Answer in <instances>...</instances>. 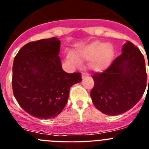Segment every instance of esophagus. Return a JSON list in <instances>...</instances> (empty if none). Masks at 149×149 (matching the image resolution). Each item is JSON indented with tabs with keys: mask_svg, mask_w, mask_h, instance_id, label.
<instances>
[{
	"mask_svg": "<svg viewBox=\"0 0 149 149\" xmlns=\"http://www.w3.org/2000/svg\"><path fill=\"white\" fill-rule=\"evenodd\" d=\"M81 76H82V78H84V77H86V76H87V74H86V73H84V72H83V73H82V75H81Z\"/></svg>",
	"mask_w": 149,
	"mask_h": 149,
	"instance_id": "esophagus-1",
	"label": "esophagus"
}]
</instances>
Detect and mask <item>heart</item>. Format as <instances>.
Masks as SVG:
<instances>
[{
  "mask_svg": "<svg viewBox=\"0 0 149 149\" xmlns=\"http://www.w3.org/2000/svg\"><path fill=\"white\" fill-rule=\"evenodd\" d=\"M114 56V48L111 43L93 41L76 49L75 54H67L66 60L72 65H79L81 60H89L88 66L91 70L100 72L110 65Z\"/></svg>",
  "mask_w": 149,
  "mask_h": 149,
  "instance_id": "b5f03b06",
  "label": "heart"
}]
</instances>
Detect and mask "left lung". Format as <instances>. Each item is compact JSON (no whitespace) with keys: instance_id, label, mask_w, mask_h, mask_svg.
Here are the masks:
<instances>
[{"instance_id":"1","label":"left lung","mask_w":149,"mask_h":149,"mask_svg":"<svg viewBox=\"0 0 149 149\" xmlns=\"http://www.w3.org/2000/svg\"><path fill=\"white\" fill-rule=\"evenodd\" d=\"M93 78L94 87L90 96L96 108L108 116L124 113L140 100L146 87L144 56L137 47L127 41L122 54L106 71L95 73Z\"/></svg>"}]
</instances>
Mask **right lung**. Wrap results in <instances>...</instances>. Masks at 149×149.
<instances>
[{"instance_id":"1","label":"right lung","mask_w":149,"mask_h":149,"mask_svg":"<svg viewBox=\"0 0 149 149\" xmlns=\"http://www.w3.org/2000/svg\"><path fill=\"white\" fill-rule=\"evenodd\" d=\"M60 49L57 38L41 39L24 45L14 58L13 94L22 108L38 119L58 116L71 86L82 81L81 73L63 70Z\"/></svg>"}]
</instances>
